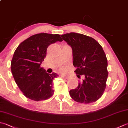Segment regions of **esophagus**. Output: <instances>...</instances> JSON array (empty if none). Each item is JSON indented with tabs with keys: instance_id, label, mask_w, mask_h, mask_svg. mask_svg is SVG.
Masks as SVG:
<instances>
[{
	"instance_id": "1",
	"label": "esophagus",
	"mask_w": 128,
	"mask_h": 128,
	"mask_svg": "<svg viewBox=\"0 0 128 128\" xmlns=\"http://www.w3.org/2000/svg\"><path fill=\"white\" fill-rule=\"evenodd\" d=\"M60 77H61V78H64V79H66V78H68V77H66V76H64V75H60Z\"/></svg>"
}]
</instances>
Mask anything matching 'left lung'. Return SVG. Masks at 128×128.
<instances>
[{
	"label": "left lung",
	"instance_id": "1",
	"mask_svg": "<svg viewBox=\"0 0 128 128\" xmlns=\"http://www.w3.org/2000/svg\"><path fill=\"white\" fill-rule=\"evenodd\" d=\"M72 50L73 66L76 74L84 79L69 91L75 101L90 103L102 96L106 87L108 72L107 59L102 46L93 38L71 32L60 35Z\"/></svg>",
	"mask_w": 128,
	"mask_h": 128
}]
</instances>
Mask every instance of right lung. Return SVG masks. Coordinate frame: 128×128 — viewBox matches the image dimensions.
Masks as SVG:
<instances>
[{
  "label": "right lung",
  "mask_w": 128,
  "mask_h": 128,
  "mask_svg": "<svg viewBox=\"0 0 128 128\" xmlns=\"http://www.w3.org/2000/svg\"><path fill=\"white\" fill-rule=\"evenodd\" d=\"M62 40L58 34L41 33L28 37L18 45L11 62L15 82L28 98L39 101L52 96L53 80L56 73L48 74L40 67L49 46Z\"/></svg>",
  "instance_id": "right-lung-1"
}]
</instances>
